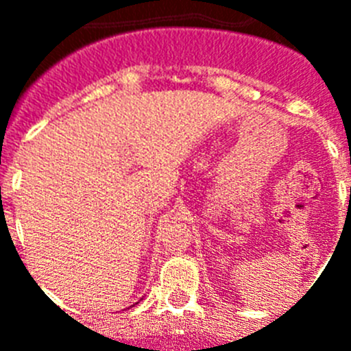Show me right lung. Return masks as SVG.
Instances as JSON below:
<instances>
[{
	"label": "right lung",
	"instance_id": "right-lung-1",
	"mask_svg": "<svg viewBox=\"0 0 351 351\" xmlns=\"http://www.w3.org/2000/svg\"><path fill=\"white\" fill-rule=\"evenodd\" d=\"M137 304H138V302H137Z\"/></svg>",
	"mask_w": 351,
	"mask_h": 351
}]
</instances>
